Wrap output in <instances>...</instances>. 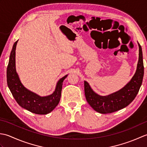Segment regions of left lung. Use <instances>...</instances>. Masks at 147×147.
I'll return each instance as SVG.
<instances>
[{"label": "left lung", "instance_id": "8db88e82", "mask_svg": "<svg viewBox=\"0 0 147 147\" xmlns=\"http://www.w3.org/2000/svg\"><path fill=\"white\" fill-rule=\"evenodd\" d=\"M139 46V58L135 75L123 88L119 91L106 96H100L93 91L86 81L85 94L87 102L96 112L101 114H109L126 107L131 103L138 94L142 84L144 66L143 62L142 47Z\"/></svg>", "mask_w": 147, "mask_h": 147}]
</instances>
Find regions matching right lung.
I'll use <instances>...</instances> for the list:
<instances>
[{"mask_svg": "<svg viewBox=\"0 0 147 147\" xmlns=\"http://www.w3.org/2000/svg\"><path fill=\"white\" fill-rule=\"evenodd\" d=\"M18 41L12 47L7 68V82L9 88L21 107L36 114H47L54 110L60 101L62 83L67 74L59 80L55 91L51 95L40 96L30 91L22 85L16 71L15 55Z\"/></svg>", "mask_w": 147, "mask_h": 147, "instance_id": "obj_1", "label": "right lung"}]
</instances>
